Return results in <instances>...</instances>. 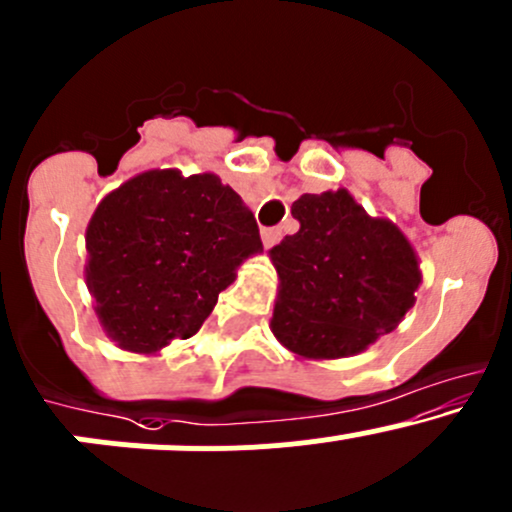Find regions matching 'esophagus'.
<instances>
[{
	"mask_svg": "<svg viewBox=\"0 0 512 512\" xmlns=\"http://www.w3.org/2000/svg\"><path fill=\"white\" fill-rule=\"evenodd\" d=\"M279 240H282V230H279V228H262V242H265V247H274Z\"/></svg>",
	"mask_w": 512,
	"mask_h": 512,
	"instance_id": "esophagus-1",
	"label": "esophagus"
}]
</instances>
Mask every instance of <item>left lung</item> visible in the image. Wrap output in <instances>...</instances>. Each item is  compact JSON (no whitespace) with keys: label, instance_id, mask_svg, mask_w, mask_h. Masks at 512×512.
<instances>
[{"label":"left lung","instance_id":"8db88e82","mask_svg":"<svg viewBox=\"0 0 512 512\" xmlns=\"http://www.w3.org/2000/svg\"><path fill=\"white\" fill-rule=\"evenodd\" d=\"M292 215L299 230L270 250L274 338L299 358L336 360L395 331L422 284L407 235L365 213L346 188L304 193Z\"/></svg>","mask_w":512,"mask_h":512}]
</instances>
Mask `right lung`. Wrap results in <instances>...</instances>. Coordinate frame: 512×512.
I'll use <instances>...</instances> for the list:
<instances>
[{
  "label": "right lung",
  "mask_w": 512,
  "mask_h": 512,
  "mask_svg": "<svg viewBox=\"0 0 512 512\" xmlns=\"http://www.w3.org/2000/svg\"><path fill=\"white\" fill-rule=\"evenodd\" d=\"M85 250L102 331L122 351L154 355L203 326L262 240L250 208L211 171L152 169L102 198Z\"/></svg>",
  "instance_id": "obj_1"
}]
</instances>
